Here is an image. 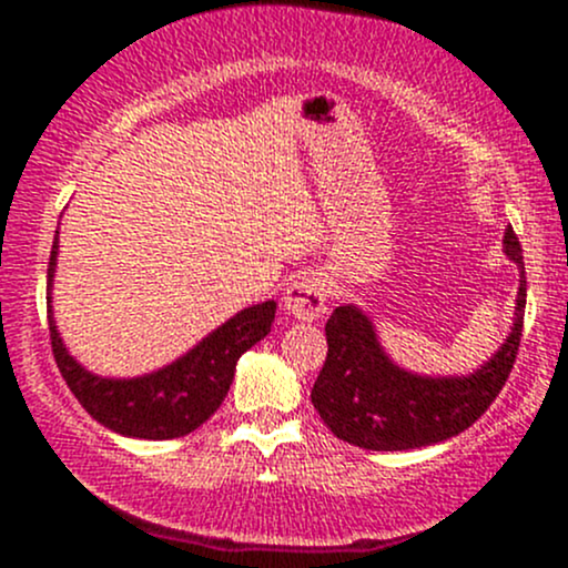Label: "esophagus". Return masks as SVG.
I'll use <instances>...</instances> for the list:
<instances>
[{
    "mask_svg": "<svg viewBox=\"0 0 568 568\" xmlns=\"http://www.w3.org/2000/svg\"><path fill=\"white\" fill-rule=\"evenodd\" d=\"M326 302H329V283L324 274H302L300 280L291 283L285 311L300 321H316L326 311Z\"/></svg>",
    "mask_w": 568,
    "mask_h": 568,
    "instance_id": "esophagus-1",
    "label": "esophagus"
}]
</instances>
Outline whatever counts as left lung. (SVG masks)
I'll use <instances>...</instances> for the list:
<instances>
[{"mask_svg":"<svg viewBox=\"0 0 568 568\" xmlns=\"http://www.w3.org/2000/svg\"><path fill=\"white\" fill-rule=\"evenodd\" d=\"M506 255L523 272L511 335L495 357L469 376H415L382 352L371 318L359 307H335L326 321V359L311 400L337 439L365 450H409L443 443L473 426L506 387L523 341L525 280L523 244L506 231Z\"/></svg>","mask_w":568,"mask_h":568,"instance_id":"obj_1","label":"left lung"}]
</instances>
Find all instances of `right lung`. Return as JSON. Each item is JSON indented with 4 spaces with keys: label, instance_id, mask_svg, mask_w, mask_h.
Here are the masks:
<instances>
[{
    "label": "right lung",
    "instance_id": "add662e5",
    "mask_svg": "<svg viewBox=\"0 0 568 568\" xmlns=\"http://www.w3.org/2000/svg\"><path fill=\"white\" fill-rule=\"evenodd\" d=\"M54 263L57 239L49 257V288L54 277ZM274 311H277L274 302H261L236 313L173 365L156 374L140 376V379H101L84 371L65 352L51 316L49 337L62 379L101 426L123 437L175 439L203 426L220 409L231 390L239 357L268 335Z\"/></svg>",
    "mask_w": 568,
    "mask_h": 568
}]
</instances>
